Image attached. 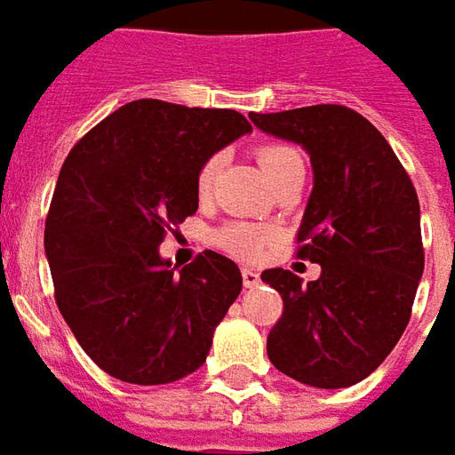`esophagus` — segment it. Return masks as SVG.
<instances>
[{"label":"esophagus","instance_id":"obj_1","mask_svg":"<svg viewBox=\"0 0 455 455\" xmlns=\"http://www.w3.org/2000/svg\"><path fill=\"white\" fill-rule=\"evenodd\" d=\"M241 275H243V285H246V288H253V285H259L260 283V273L253 271V268H243Z\"/></svg>","mask_w":455,"mask_h":455}]
</instances>
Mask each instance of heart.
<instances>
[{
	"instance_id": "heart-1",
	"label": "heart",
	"mask_w": 455,
	"mask_h": 455,
	"mask_svg": "<svg viewBox=\"0 0 455 455\" xmlns=\"http://www.w3.org/2000/svg\"><path fill=\"white\" fill-rule=\"evenodd\" d=\"M259 164L263 167V172L271 177L273 182L285 174L293 167H303V157L300 152L295 150L293 145H285V142H266L256 150ZM221 170V155H212L202 162L199 172H196V195L209 196L217 182V174ZM221 249L236 256V259L253 260L260 259L266 249L275 241V231L266 224H251V221H228L224 227L219 228L214 234Z\"/></svg>"
}]
</instances>
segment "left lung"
Listing matches in <instances>:
<instances>
[{"label": "left lung", "instance_id": "obj_1", "mask_svg": "<svg viewBox=\"0 0 455 455\" xmlns=\"http://www.w3.org/2000/svg\"><path fill=\"white\" fill-rule=\"evenodd\" d=\"M249 117L263 132L303 145L315 174L295 256L323 273L310 283L283 268L260 273L283 298L268 360L320 389L362 382L404 335L424 273L414 184L382 132L352 108Z\"/></svg>", "mask_w": 455, "mask_h": 455}]
</instances>
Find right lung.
<instances>
[{
    "mask_svg": "<svg viewBox=\"0 0 455 455\" xmlns=\"http://www.w3.org/2000/svg\"><path fill=\"white\" fill-rule=\"evenodd\" d=\"M251 123L227 108L132 100L73 145L51 196L44 249L53 298L85 355L128 384H170L206 362L241 293L217 251L177 273L160 243L199 206L196 172Z\"/></svg>",
    "mask_w": 455,
    "mask_h": 455,
    "instance_id": "add662e5",
    "label": "right lung"
}]
</instances>
